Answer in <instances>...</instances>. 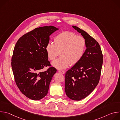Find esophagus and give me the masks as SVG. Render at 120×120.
I'll return each mask as SVG.
<instances>
[{
  "mask_svg": "<svg viewBox=\"0 0 120 120\" xmlns=\"http://www.w3.org/2000/svg\"><path fill=\"white\" fill-rule=\"evenodd\" d=\"M58 72H59L60 73L64 75L65 74V72L64 71H62V70H58Z\"/></svg>",
  "mask_w": 120,
  "mask_h": 120,
  "instance_id": "esophagus-1",
  "label": "esophagus"
}]
</instances>
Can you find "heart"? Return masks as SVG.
Listing matches in <instances>:
<instances>
[{
    "label": "heart",
    "instance_id": "obj_1",
    "mask_svg": "<svg viewBox=\"0 0 120 120\" xmlns=\"http://www.w3.org/2000/svg\"><path fill=\"white\" fill-rule=\"evenodd\" d=\"M54 43L48 42L45 51L48 58L54 60L59 55L61 56L52 63V65L59 69H64L70 64L74 65L82 57L86 47L84 38L76 36L74 33L63 32L54 38Z\"/></svg>",
    "mask_w": 120,
    "mask_h": 120
}]
</instances>
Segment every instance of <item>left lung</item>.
Masks as SVG:
<instances>
[{"label":"left lung","instance_id":"1","mask_svg":"<svg viewBox=\"0 0 120 120\" xmlns=\"http://www.w3.org/2000/svg\"><path fill=\"white\" fill-rule=\"evenodd\" d=\"M72 27L86 42V50L81 60L65 74V92L70 99L80 101L86 97L97 85L102 64V54L98 43L86 32Z\"/></svg>","mask_w":120,"mask_h":120}]
</instances>
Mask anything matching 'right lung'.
Instances as JSON below:
<instances>
[{
  "label": "right lung",
  "mask_w": 120,
  "mask_h": 120,
  "mask_svg": "<svg viewBox=\"0 0 120 120\" xmlns=\"http://www.w3.org/2000/svg\"><path fill=\"white\" fill-rule=\"evenodd\" d=\"M59 28L54 26L38 27L26 34L17 41L12 58L11 66L17 86L21 93L33 100L45 97L56 69L50 65L45 51L50 35Z\"/></svg>",
  "instance_id": "right-lung-1"
}]
</instances>
